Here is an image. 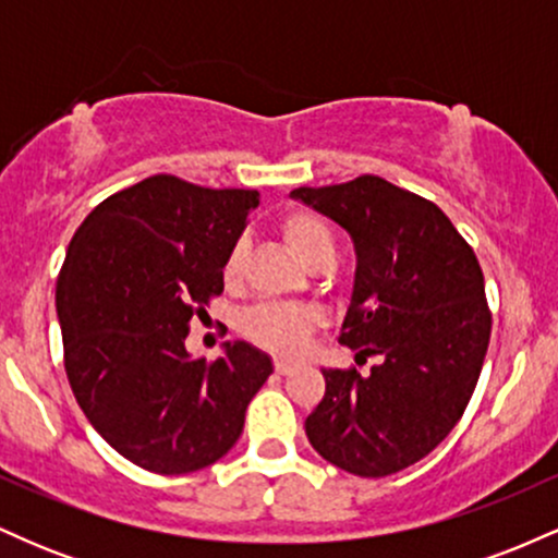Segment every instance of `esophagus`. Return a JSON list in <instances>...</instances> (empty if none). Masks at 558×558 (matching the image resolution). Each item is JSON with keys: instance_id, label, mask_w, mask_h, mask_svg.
<instances>
[{"instance_id": "1", "label": "esophagus", "mask_w": 558, "mask_h": 558, "mask_svg": "<svg viewBox=\"0 0 558 558\" xmlns=\"http://www.w3.org/2000/svg\"><path fill=\"white\" fill-rule=\"evenodd\" d=\"M293 369H296V364H291V362H283V360H278V362H275V373H278V375H291Z\"/></svg>"}]
</instances>
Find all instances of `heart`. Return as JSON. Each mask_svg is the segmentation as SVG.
Segmentation results:
<instances>
[{
	"instance_id": "heart-1",
	"label": "heart",
	"mask_w": 558,
	"mask_h": 558,
	"mask_svg": "<svg viewBox=\"0 0 558 558\" xmlns=\"http://www.w3.org/2000/svg\"><path fill=\"white\" fill-rule=\"evenodd\" d=\"M280 235L286 246L304 267L332 259V233L328 222L310 209H293L280 220ZM243 270V243H233L222 262V280L235 286ZM317 328L315 312L293 304H262L246 312L241 319V332L259 349L278 356H296Z\"/></svg>"
}]
</instances>
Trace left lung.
I'll return each mask as SVG.
<instances>
[{
    "label": "left lung",
    "mask_w": 558,
    "mask_h": 558,
    "mask_svg": "<svg viewBox=\"0 0 558 558\" xmlns=\"http://www.w3.org/2000/svg\"><path fill=\"white\" fill-rule=\"evenodd\" d=\"M291 196L349 230L360 265L338 343L356 364L377 356L364 375L323 369L306 438L351 475H393L425 459L475 393L490 341L483 270L438 204L377 175Z\"/></svg>",
    "instance_id": "1"
}]
</instances>
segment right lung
I'll use <instances>...</instances> for the list:
<instances>
[{"label":"right lung","mask_w":558,"mask_h":558,"mask_svg":"<svg viewBox=\"0 0 558 558\" xmlns=\"http://www.w3.org/2000/svg\"><path fill=\"white\" fill-rule=\"evenodd\" d=\"M254 189L151 175L107 196L75 230L57 278L62 362L75 401L128 462L185 475L226 457L270 356L228 343L191 360L189 323L222 293V262Z\"/></svg>","instance_id":"obj_1"}]
</instances>
